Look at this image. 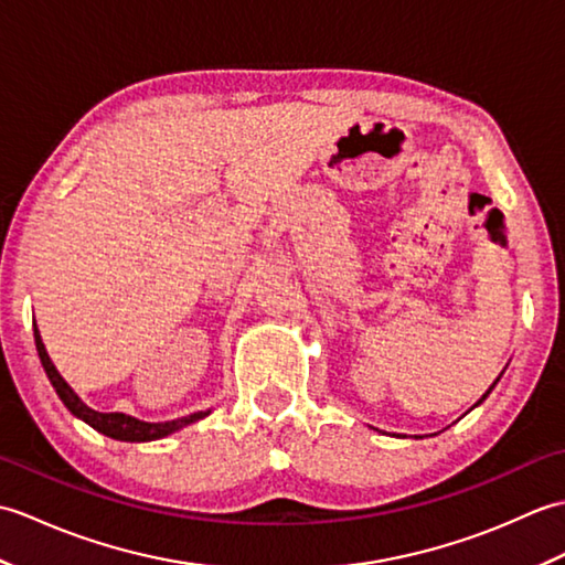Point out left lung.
<instances>
[{
    "label": "left lung",
    "mask_w": 565,
    "mask_h": 565,
    "mask_svg": "<svg viewBox=\"0 0 565 565\" xmlns=\"http://www.w3.org/2000/svg\"><path fill=\"white\" fill-rule=\"evenodd\" d=\"M498 381H500V376H498V379H495V383H498ZM495 383H493V386H490V388H488V393H490V391H493V388H495ZM488 393H483V398H481V401H478V403H476V405H481V403H483V401H486V395H488Z\"/></svg>",
    "instance_id": "8db88e82"
}]
</instances>
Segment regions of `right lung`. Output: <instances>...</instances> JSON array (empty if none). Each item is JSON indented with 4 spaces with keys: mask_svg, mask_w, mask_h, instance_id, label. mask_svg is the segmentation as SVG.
Returning a JSON list of instances; mask_svg holds the SVG:
<instances>
[{
    "mask_svg": "<svg viewBox=\"0 0 565 565\" xmlns=\"http://www.w3.org/2000/svg\"><path fill=\"white\" fill-rule=\"evenodd\" d=\"M33 338H35V350H39L41 356V364L45 369L47 379H51L55 393L60 395V401L65 403L67 411L84 419L89 427H94L102 435L118 439V441H152V439H162L167 435H172V431L182 429L191 423H196V419H203L211 411H201V413H191L186 417H177V419H167V423H142L138 417H130L126 413H99V411H92L89 405H84L79 401V395L67 386V381L57 374L55 364L51 362V356L45 352V344L41 340V332L35 328L33 322Z\"/></svg>",
    "mask_w": 565,
    "mask_h": 565,
    "instance_id": "add662e5",
    "label": "right lung"
}]
</instances>
